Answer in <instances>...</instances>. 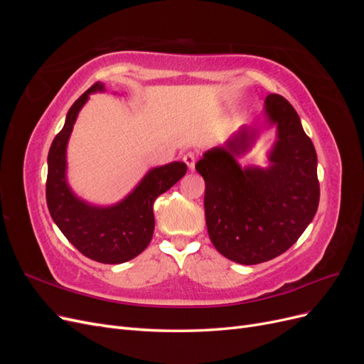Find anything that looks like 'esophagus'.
Listing matches in <instances>:
<instances>
[{"instance_id":"obj_1","label":"esophagus","mask_w":364,"mask_h":364,"mask_svg":"<svg viewBox=\"0 0 364 364\" xmlns=\"http://www.w3.org/2000/svg\"><path fill=\"white\" fill-rule=\"evenodd\" d=\"M182 159H183V162H185L186 165H188V168H190V170H194V167H196V162H197V156L194 155L193 151L185 153Z\"/></svg>"}]
</instances>
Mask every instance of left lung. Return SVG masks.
<instances>
[{"label": "left lung", "instance_id": "1", "mask_svg": "<svg viewBox=\"0 0 364 364\" xmlns=\"http://www.w3.org/2000/svg\"><path fill=\"white\" fill-rule=\"evenodd\" d=\"M278 141L267 170H241L235 161L255 136L250 129L226 147L205 153L196 170L205 179V218L214 247L238 264H259L290 249L318 206L317 155L294 107L282 95L266 98Z\"/></svg>", "mask_w": 364, "mask_h": 364}]
</instances>
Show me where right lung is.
I'll return each instance as SVG.
<instances>
[{
    "label": "right lung",
    "mask_w": 364,
    "mask_h": 364,
    "mask_svg": "<svg viewBox=\"0 0 364 364\" xmlns=\"http://www.w3.org/2000/svg\"><path fill=\"white\" fill-rule=\"evenodd\" d=\"M94 83L70 107L63 129L48 151L47 205L51 218L70 243L85 257L103 264H121L138 257L150 245L155 229L153 203L186 173L185 162H171L153 168L123 202L109 208L87 205L71 193L65 179L67 142L77 114L91 92L102 91Z\"/></svg>",
    "instance_id": "1"
}]
</instances>
